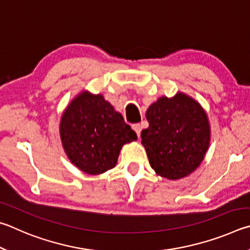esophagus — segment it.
<instances>
[{
  "label": "esophagus",
  "instance_id": "34e87169",
  "mask_svg": "<svg viewBox=\"0 0 250 250\" xmlns=\"http://www.w3.org/2000/svg\"><path fill=\"white\" fill-rule=\"evenodd\" d=\"M133 129L135 130V133L137 134V136L139 137L141 136V132H142V126L139 125V124H135V125H133Z\"/></svg>",
  "mask_w": 250,
  "mask_h": 250
}]
</instances>
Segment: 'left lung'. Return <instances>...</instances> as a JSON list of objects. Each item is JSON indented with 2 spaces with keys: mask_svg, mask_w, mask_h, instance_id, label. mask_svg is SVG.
Segmentation results:
<instances>
[{
  "mask_svg": "<svg viewBox=\"0 0 250 250\" xmlns=\"http://www.w3.org/2000/svg\"><path fill=\"white\" fill-rule=\"evenodd\" d=\"M149 126L142 132L150 167L158 176L179 180L202 163L211 141L208 114L198 101L182 92L161 96L148 107Z\"/></svg>",
  "mask_w": 250,
  "mask_h": 250,
  "instance_id": "left-lung-1",
  "label": "left lung"
}]
</instances>
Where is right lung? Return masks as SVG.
Wrapping results in <instances>:
<instances>
[{
    "label": "right lung",
    "instance_id": "add662e5",
    "mask_svg": "<svg viewBox=\"0 0 250 250\" xmlns=\"http://www.w3.org/2000/svg\"><path fill=\"white\" fill-rule=\"evenodd\" d=\"M59 133L71 164L91 176L115 167L122 147L137 139L122 114L102 94L85 90L65 107Z\"/></svg>",
    "mask_w": 250,
    "mask_h": 250
}]
</instances>
